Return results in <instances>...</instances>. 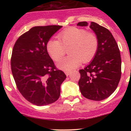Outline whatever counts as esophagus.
<instances>
[{"instance_id":"34e87169","label":"esophagus","mask_w":131,"mask_h":131,"mask_svg":"<svg viewBox=\"0 0 131 131\" xmlns=\"http://www.w3.org/2000/svg\"><path fill=\"white\" fill-rule=\"evenodd\" d=\"M64 73H65L67 76H68L70 75V72H69V71H66V72H64Z\"/></svg>"}]
</instances>
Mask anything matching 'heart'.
<instances>
[{"label": "heart", "instance_id": "heart-1", "mask_svg": "<svg viewBox=\"0 0 131 131\" xmlns=\"http://www.w3.org/2000/svg\"><path fill=\"white\" fill-rule=\"evenodd\" d=\"M59 39H49L46 43V50L50 57L54 61H59L65 55L68 48L67 56L58 64V67L66 71H70L79 67L82 62L91 61L98 49L99 41L96 34L87 31L84 28H68L58 35Z\"/></svg>", "mask_w": 131, "mask_h": 131}]
</instances>
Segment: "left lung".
<instances>
[{
    "label": "left lung",
    "mask_w": 131,
    "mask_h": 131,
    "mask_svg": "<svg viewBox=\"0 0 131 131\" xmlns=\"http://www.w3.org/2000/svg\"><path fill=\"white\" fill-rule=\"evenodd\" d=\"M78 26H86V21ZM90 28L99 41L98 49L89 64L79 70V85L83 96L94 101L109 97L117 89L121 77V57L119 48L110 31L91 22Z\"/></svg>",
    "instance_id": "1"
}]
</instances>
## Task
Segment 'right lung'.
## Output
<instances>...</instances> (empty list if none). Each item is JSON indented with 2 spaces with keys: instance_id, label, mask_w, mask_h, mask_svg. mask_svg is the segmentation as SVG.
I'll return each instance as SVG.
<instances>
[{
  "instance_id": "obj_1",
  "label": "right lung",
  "mask_w": 131,
  "mask_h": 131,
  "mask_svg": "<svg viewBox=\"0 0 131 131\" xmlns=\"http://www.w3.org/2000/svg\"><path fill=\"white\" fill-rule=\"evenodd\" d=\"M62 26H35L21 35L12 52L10 65L22 96L37 106L57 101L67 76L58 70L46 50V43Z\"/></svg>"
}]
</instances>
